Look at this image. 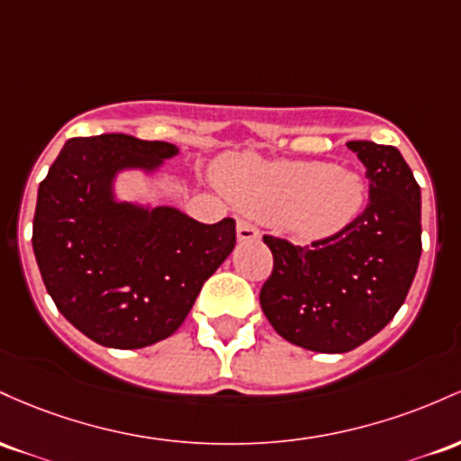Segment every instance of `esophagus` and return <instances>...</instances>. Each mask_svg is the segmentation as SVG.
Here are the masks:
<instances>
[{
    "instance_id": "esophagus-1",
    "label": "esophagus",
    "mask_w": 461,
    "mask_h": 461,
    "mask_svg": "<svg viewBox=\"0 0 461 461\" xmlns=\"http://www.w3.org/2000/svg\"><path fill=\"white\" fill-rule=\"evenodd\" d=\"M258 237V229L250 221L240 220L237 221V240L240 241H248V240H257Z\"/></svg>"
}]
</instances>
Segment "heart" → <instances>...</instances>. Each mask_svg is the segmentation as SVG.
Listing matches in <instances>:
<instances>
[{
    "mask_svg": "<svg viewBox=\"0 0 461 461\" xmlns=\"http://www.w3.org/2000/svg\"><path fill=\"white\" fill-rule=\"evenodd\" d=\"M221 189L248 211L270 217L300 240L339 230L359 213V176L320 161H267L240 154L217 174Z\"/></svg>",
    "mask_w": 461,
    "mask_h": 461,
    "instance_id": "1",
    "label": "heart"
}]
</instances>
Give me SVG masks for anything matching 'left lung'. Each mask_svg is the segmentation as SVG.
Masks as SVG:
<instances>
[{
  "label": "left lung",
  "mask_w": 461,
  "mask_h": 461,
  "mask_svg": "<svg viewBox=\"0 0 461 461\" xmlns=\"http://www.w3.org/2000/svg\"><path fill=\"white\" fill-rule=\"evenodd\" d=\"M366 165L368 204L333 235L296 246L263 235L274 266L261 309L281 338L348 353L394 318L420 261V187L394 146L346 143Z\"/></svg>",
  "instance_id": "left-lung-1"
}]
</instances>
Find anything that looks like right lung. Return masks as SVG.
Instances as JSON below:
<instances>
[{"label": "right lung", "instance_id": "1", "mask_svg": "<svg viewBox=\"0 0 461 461\" xmlns=\"http://www.w3.org/2000/svg\"><path fill=\"white\" fill-rule=\"evenodd\" d=\"M174 154V143L131 134L76 137L39 185L32 248L45 289L80 333L108 348L169 338L235 248L232 217L203 224L169 206L113 200L119 169H154Z\"/></svg>", "mask_w": 461, "mask_h": 461}]
</instances>
